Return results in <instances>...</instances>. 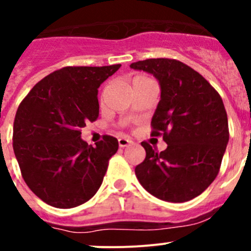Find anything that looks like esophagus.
<instances>
[{"instance_id": "esophagus-1", "label": "esophagus", "mask_w": 251, "mask_h": 251, "mask_svg": "<svg viewBox=\"0 0 251 251\" xmlns=\"http://www.w3.org/2000/svg\"><path fill=\"white\" fill-rule=\"evenodd\" d=\"M130 145H132V141L128 140V138H125V137L119 138V146H120V147H127V146Z\"/></svg>"}]
</instances>
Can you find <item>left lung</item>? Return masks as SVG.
Returning <instances> with one entry per match:
<instances>
[{
	"mask_svg": "<svg viewBox=\"0 0 251 251\" xmlns=\"http://www.w3.org/2000/svg\"><path fill=\"white\" fill-rule=\"evenodd\" d=\"M131 69L153 75L160 100L152 118V135H163L167 150L141 145L146 158L135 168L143 187L168 202H185L202 194L220 172L229 141L222 98L199 72L173 58H148Z\"/></svg>",
	"mask_w": 251,
	"mask_h": 251,
	"instance_id": "8db88e82",
	"label": "left lung"
}]
</instances>
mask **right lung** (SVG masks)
Segmentation results:
<instances>
[{"label":"right lung","mask_w":251,"mask_h":251,"mask_svg":"<svg viewBox=\"0 0 251 251\" xmlns=\"http://www.w3.org/2000/svg\"><path fill=\"white\" fill-rule=\"evenodd\" d=\"M120 66L64 67L38 82L19 104L14 154L24 181L48 205L76 207L100 187L118 140L104 136L92 147L81 128L98 119V88Z\"/></svg>","instance_id":"right-lung-1"}]
</instances>
